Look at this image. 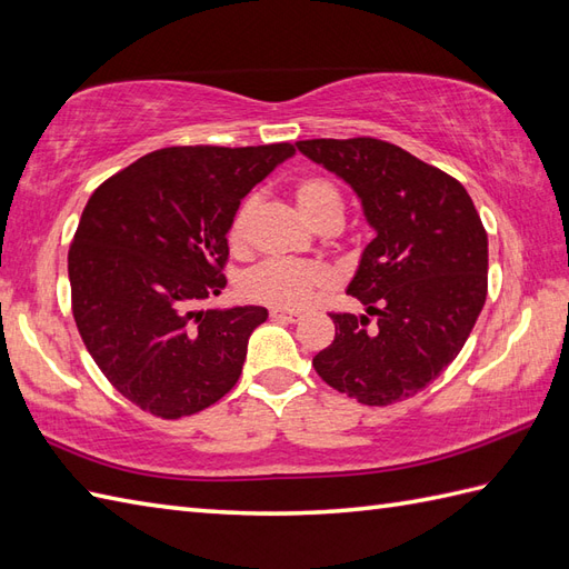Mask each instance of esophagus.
I'll return each instance as SVG.
<instances>
[{
	"label": "esophagus",
	"mask_w": 569,
	"mask_h": 569,
	"mask_svg": "<svg viewBox=\"0 0 569 569\" xmlns=\"http://www.w3.org/2000/svg\"><path fill=\"white\" fill-rule=\"evenodd\" d=\"M270 316L274 321H287V323H297L301 321V313L299 311H282V309H272Z\"/></svg>",
	"instance_id": "34e87169"
}]
</instances>
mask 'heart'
Returning <instances> with one entry per match:
<instances>
[{
  "mask_svg": "<svg viewBox=\"0 0 569 569\" xmlns=\"http://www.w3.org/2000/svg\"><path fill=\"white\" fill-rule=\"evenodd\" d=\"M297 204L316 229L328 221H342V196L336 183L321 176L303 178L297 183ZM258 196H248L233 212L229 221V243L231 248H243L256 214ZM328 284V272L316 262H299L284 258H270L253 266L241 277V295L248 301L266 303L272 309L292 311L303 309L316 297V292Z\"/></svg>",
  "mask_w": 569,
  "mask_h": 569,
  "instance_id": "b5f03b06",
  "label": "heart"
}]
</instances>
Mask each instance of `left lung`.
<instances>
[{"label": "left lung", "instance_id": "left-lung-1", "mask_svg": "<svg viewBox=\"0 0 569 569\" xmlns=\"http://www.w3.org/2000/svg\"><path fill=\"white\" fill-rule=\"evenodd\" d=\"M297 149L357 192L377 231L348 287L367 313H330L336 340L313 369L357 403H398L435 381L473 330L488 297V233L459 180L391 142Z\"/></svg>", "mask_w": 569, "mask_h": 569}]
</instances>
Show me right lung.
<instances>
[{
  "mask_svg": "<svg viewBox=\"0 0 569 569\" xmlns=\"http://www.w3.org/2000/svg\"><path fill=\"white\" fill-rule=\"evenodd\" d=\"M289 142L166 147L93 190L69 246L72 313L113 389L154 418L210 408L237 386L268 309H200L227 287V231Z\"/></svg>",
  "mask_w": 569,
  "mask_h": 569,
  "instance_id": "right-lung-1",
  "label": "right lung"
}]
</instances>
